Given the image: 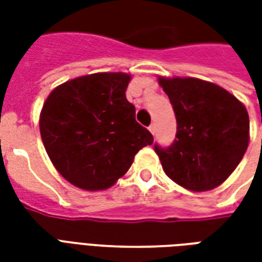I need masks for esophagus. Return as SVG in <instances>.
I'll return each mask as SVG.
<instances>
[{"instance_id":"34e87169","label":"esophagus","mask_w":262,"mask_h":262,"mask_svg":"<svg viewBox=\"0 0 262 262\" xmlns=\"http://www.w3.org/2000/svg\"><path fill=\"white\" fill-rule=\"evenodd\" d=\"M148 130L151 132V133H153V135H154V133H156V126L150 125V126H148Z\"/></svg>"}]
</instances>
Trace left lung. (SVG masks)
Returning <instances> with one entry per match:
<instances>
[{
    "instance_id": "left-lung-1",
    "label": "left lung",
    "mask_w": 262,
    "mask_h": 262,
    "mask_svg": "<svg viewBox=\"0 0 262 262\" xmlns=\"http://www.w3.org/2000/svg\"><path fill=\"white\" fill-rule=\"evenodd\" d=\"M177 119L170 147L154 146L163 170L193 192L219 187L236 170L250 140L246 106L225 88L192 77H159Z\"/></svg>"
}]
</instances>
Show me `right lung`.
I'll return each mask as SVG.
<instances>
[{
  "label": "right lung",
  "mask_w": 262,
  "mask_h": 262,
  "mask_svg": "<svg viewBox=\"0 0 262 262\" xmlns=\"http://www.w3.org/2000/svg\"><path fill=\"white\" fill-rule=\"evenodd\" d=\"M130 75L95 73L56 86L43 103L40 136L66 180L85 191L112 187L130 168L136 153L153 144L126 99Z\"/></svg>",
  "instance_id": "1"
}]
</instances>
